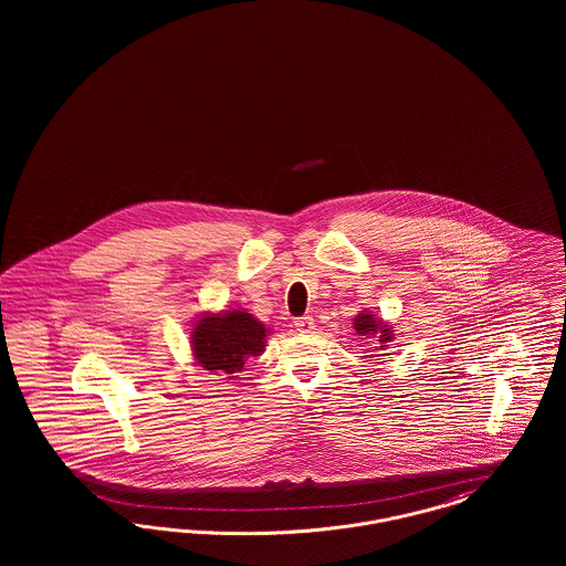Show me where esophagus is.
<instances>
[{
  "label": "esophagus",
  "mask_w": 566,
  "mask_h": 566,
  "mask_svg": "<svg viewBox=\"0 0 566 566\" xmlns=\"http://www.w3.org/2000/svg\"><path fill=\"white\" fill-rule=\"evenodd\" d=\"M295 326L296 331H301V333H310L316 326V321L312 316H301V318H295Z\"/></svg>",
  "instance_id": "1"
}]
</instances>
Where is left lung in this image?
<instances>
[{
	"mask_svg": "<svg viewBox=\"0 0 566 566\" xmlns=\"http://www.w3.org/2000/svg\"><path fill=\"white\" fill-rule=\"evenodd\" d=\"M354 328H356V333L358 335H379V350H384V344H388L390 339H392V331L386 326V324L381 323V321H377L374 318L371 314H360V316H356L354 318Z\"/></svg>",
	"mask_w": 566,
	"mask_h": 566,
	"instance_id": "1",
	"label": "left lung"
}]
</instances>
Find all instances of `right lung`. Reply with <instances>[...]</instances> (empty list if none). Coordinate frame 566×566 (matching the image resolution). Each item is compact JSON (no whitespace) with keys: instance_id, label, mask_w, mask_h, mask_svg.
Masks as SVG:
<instances>
[{"instance_id":"add662e5","label":"right lung","mask_w":566,"mask_h":566,"mask_svg":"<svg viewBox=\"0 0 566 566\" xmlns=\"http://www.w3.org/2000/svg\"><path fill=\"white\" fill-rule=\"evenodd\" d=\"M263 348L265 324L240 310L208 314L192 331L197 363L218 376L240 374L248 358L259 356Z\"/></svg>"}]
</instances>
